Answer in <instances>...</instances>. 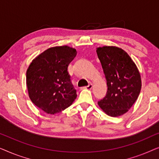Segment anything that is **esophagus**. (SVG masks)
Returning a JSON list of instances; mask_svg holds the SVG:
<instances>
[{
	"label": "esophagus",
	"instance_id": "34e87169",
	"mask_svg": "<svg viewBox=\"0 0 159 159\" xmlns=\"http://www.w3.org/2000/svg\"><path fill=\"white\" fill-rule=\"evenodd\" d=\"M93 88V84L90 83L88 84V86H84V87H82V88H81V89H87V90H90L91 88Z\"/></svg>",
	"mask_w": 159,
	"mask_h": 159
}]
</instances>
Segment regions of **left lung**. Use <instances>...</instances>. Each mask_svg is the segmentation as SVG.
Segmentation results:
<instances>
[{
  "mask_svg": "<svg viewBox=\"0 0 159 159\" xmlns=\"http://www.w3.org/2000/svg\"><path fill=\"white\" fill-rule=\"evenodd\" d=\"M107 83L106 96L98 102L111 116H121L132 107L141 90V78L136 65L122 49L103 46L96 50Z\"/></svg>",
  "mask_w": 159,
  "mask_h": 159,
  "instance_id": "8db88e82",
  "label": "left lung"
}]
</instances>
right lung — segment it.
I'll list each match as a JSON object with an SVG mask.
<instances>
[{"label": "right lung", "instance_id": "1", "mask_svg": "<svg viewBox=\"0 0 159 159\" xmlns=\"http://www.w3.org/2000/svg\"><path fill=\"white\" fill-rule=\"evenodd\" d=\"M76 55V50L66 45L51 48L34 58L27 69L29 96L47 114L62 111L77 98L68 72L69 65Z\"/></svg>", "mask_w": 159, "mask_h": 159}]
</instances>
